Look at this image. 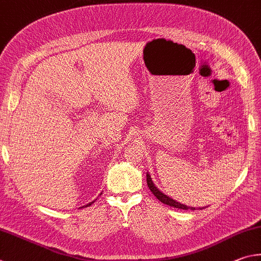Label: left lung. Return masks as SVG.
Instances as JSON below:
<instances>
[{"instance_id":"8db88e82","label":"left lung","mask_w":261,"mask_h":261,"mask_svg":"<svg viewBox=\"0 0 261 261\" xmlns=\"http://www.w3.org/2000/svg\"><path fill=\"white\" fill-rule=\"evenodd\" d=\"M147 184H148L149 189L151 190V193H152L154 196H156V197L158 198V200H161L162 203L168 205V206H173V207L181 208V210H196L195 207H189V206H187V205H185V204H181V203H179V202H176V200L170 198V197H168V196H166L165 194H163L162 191H159V189L157 188V187L153 185L151 177H150L149 174H147Z\"/></svg>"}]
</instances>
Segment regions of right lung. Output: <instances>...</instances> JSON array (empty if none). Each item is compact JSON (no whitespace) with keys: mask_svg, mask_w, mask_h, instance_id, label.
<instances>
[{"mask_svg":"<svg viewBox=\"0 0 261 261\" xmlns=\"http://www.w3.org/2000/svg\"><path fill=\"white\" fill-rule=\"evenodd\" d=\"M93 203H94V202H91V203H89V204H87V205H86V207H87V206H90V205L93 204ZM82 207H85V206H82Z\"/></svg>","mask_w":261,"mask_h":261,"instance_id":"right-lung-1","label":"right lung"}]
</instances>
